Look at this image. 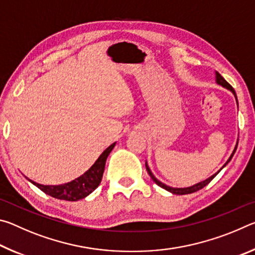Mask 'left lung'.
Returning a JSON list of instances; mask_svg holds the SVG:
<instances>
[{
	"label": "left lung",
	"mask_w": 255,
	"mask_h": 255,
	"mask_svg": "<svg viewBox=\"0 0 255 255\" xmlns=\"http://www.w3.org/2000/svg\"><path fill=\"white\" fill-rule=\"evenodd\" d=\"M216 82H217V83L219 84V85H222V86H224V88H226V89H228V90H231V91L234 93V96H235V98H236V93H235V91H234V89L232 88V85L228 83V82L224 79V77L219 74L218 72H216ZM236 101H237V98H236ZM237 105H239V103H237ZM237 144H239V141H237ZM236 148H237V145L235 146V148H234V150H233V153H232V155H231V157L228 158V161L225 163V165L224 166H226V164H228V162L231 161L232 159V157H233V155L235 154V152H236ZM146 165V170H147V172H148V174H149V176L150 178H152V180L154 181L155 183H156L158 187H161V188H163V189H165V190H167V191H170V192H172V193H174V195H189V193H193V192H196V191H198V190H200V189H202L204 187H206L207 184H208L211 180H213L216 175H217V173L216 174H214V175H211L210 178H208L207 180H205V181H202V182H199V183H197V184H195V185H192V187H189V188H171V187H167V185H165L164 183H162V182H159V181L155 178V176L153 175V173L152 172H150V170H149V167L147 166V164H145Z\"/></svg>",
	"instance_id": "1"
}]
</instances>
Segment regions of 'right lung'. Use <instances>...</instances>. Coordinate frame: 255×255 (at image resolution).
I'll return each instance as SVG.
<instances>
[{
    "label": "right lung",
    "mask_w": 255,
    "mask_h": 255,
    "mask_svg": "<svg viewBox=\"0 0 255 255\" xmlns=\"http://www.w3.org/2000/svg\"><path fill=\"white\" fill-rule=\"evenodd\" d=\"M116 143L111 144L105 152H103L96 163L90 167V169L82 174L80 178L71 181V182L62 184V185H42L39 183L33 182L31 180H28L32 184L39 188L41 191H44L46 195H48L56 199L60 200H67V201H76L80 199H83L86 196L94 191L100 184L102 180L103 172H105L106 161L108 155L110 154L112 148L115 147Z\"/></svg>",
    "instance_id": "obj_1"
}]
</instances>
